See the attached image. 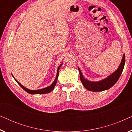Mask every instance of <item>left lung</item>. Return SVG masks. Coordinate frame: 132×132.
<instances>
[{"label": "left lung", "mask_w": 132, "mask_h": 132, "mask_svg": "<svg viewBox=\"0 0 132 132\" xmlns=\"http://www.w3.org/2000/svg\"><path fill=\"white\" fill-rule=\"evenodd\" d=\"M124 64H125V55H123L121 62L117 70H116L113 74H112L111 76H109V77H108L107 78L101 80L100 82H90V81L87 80L84 78L82 73H81L80 70L78 68L79 73H80V80L84 87L89 91L98 92L107 90L114 85L115 83L118 81L121 75L122 70H123Z\"/></svg>", "instance_id": "1"}]
</instances>
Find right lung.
Wrapping results in <instances>:
<instances>
[{"label":"right lung","mask_w":132,"mask_h":132,"mask_svg":"<svg viewBox=\"0 0 132 132\" xmlns=\"http://www.w3.org/2000/svg\"><path fill=\"white\" fill-rule=\"evenodd\" d=\"M61 65H62V64H61L59 66L58 68H57V75H56V79H55V81H54V82L50 86H48V87H47V88H43V89H38V90H29V89H27L26 88L24 87V86H23L22 85H21L20 84V83L18 82V81L16 80V79H15V80H16V82L18 83V84H19V85L24 90V91H26L27 93H29V94H41L48 93H50V92H51L52 90L53 89V88H55L57 80V77H58V76H59V68H60ZM14 79H15V78H14Z\"/></svg>","instance_id":"1"}]
</instances>
